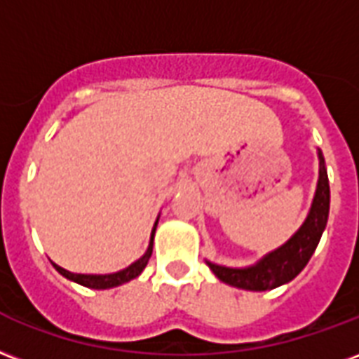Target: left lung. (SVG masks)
<instances>
[{
	"label": "left lung",
	"mask_w": 359,
	"mask_h": 359,
	"mask_svg": "<svg viewBox=\"0 0 359 359\" xmlns=\"http://www.w3.org/2000/svg\"><path fill=\"white\" fill-rule=\"evenodd\" d=\"M320 180L314 203L308 219L293 238L274 253L266 255L259 264L251 268H226L207 262L220 281L247 291H268L287 283L306 266L310 257L320 243V238L329 217V179L323 158L320 156Z\"/></svg>",
	"instance_id": "1"
}]
</instances>
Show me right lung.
Returning <instances> with one entry per match:
<instances>
[{"mask_svg": "<svg viewBox=\"0 0 359 359\" xmlns=\"http://www.w3.org/2000/svg\"><path fill=\"white\" fill-rule=\"evenodd\" d=\"M158 224V222H156ZM154 232H156V226L152 230V240H150V245H148V251L144 253L142 259H139L137 262H133L131 266L126 268V270H121V272H116V274H108V276H87V274H74V272H68L65 268H60L58 264H55L60 274L68 278V280L76 281L79 285H85V287H91V289H110L116 287V285H121V283H126V281L133 280V278H137V276L144 270V266L150 261V257H152V241H154Z\"/></svg>", "mask_w": 359, "mask_h": 359, "instance_id": "obj_1", "label": "right lung"}]
</instances>
